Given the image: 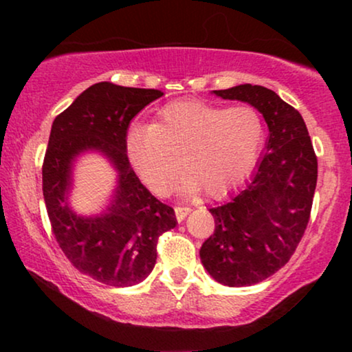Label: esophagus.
Returning a JSON list of instances; mask_svg holds the SVG:
<instances>
[{
	"label": "esophagus",
	"mask_w": 352,
	"mask_h": 352,
	"mask_svg": "<svg viewBox=\"0 0 352 352\" xmlns=\"http://www.w3.org/2000/svg\"><path fill=\"white\" fill-rule=\"evenodd\" d=\"M175 213H176V219L181 223V221L190 213V208L189 206H175Z\"/></svg>",
	"instance_id": "1"
}]
</instances>
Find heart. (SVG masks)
I'll return each instance as SVG.
<instances>
[{"mask_svg": "<svg viewBox=\"0 0 352 352\" xmlns=\"http://www.w3.org/2000/svg\"><path fill=\"white\" fill-rule=\"evenodd\" d=\"M266 128L250 105L223 107L181 100L163 107L153 124L128 129L126 153L141 181L165 195L181 166L179 189L223 197L242 184L263 151Z\"/></svg>", "mask_w": 352, "mask_h": 352, "instance_id": "obj_1", "label": "heart"}]
</instances>
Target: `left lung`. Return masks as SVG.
Segmentation results:
<instances>
[{"mask_svg": "<svg viewBox=\"0 0 352 352\" xmlns=\"http://www.w3.org/2000/svg\"><path fill=\"white\" fill-rule=\"evenodd\" d=\"M214 94L258 109L269 126V139L247 187L228 204L210 208L214 232L201 245L200 258L223 285H254L285 266L305 235L317 184V157L301 113L272 89L240 85Z\"/></svg>", "mask_w": 352, "mask_h": 352, "instance_id": "1", "label": "left lung"}]
</instances>
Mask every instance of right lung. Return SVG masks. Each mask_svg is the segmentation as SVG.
<instances>
[{
  "label": "right lung",
  "instance_id": "right-lung-1",
  "mask_svg": "<svg viewBox=\"0 0 352 352\" xmlns=\"http://www.w3.org/2000/svg\"><path fill=\"white\" fill-rule=\"evenodd\" d=\"M158 89L124 88L109 81L83 91L52 123L43 160V195L52 234L81 274L110 287H131L152 272L158 237L176 226L175 210L139 181L126 153L131 120L162 98ZM100 150L119 171V186L107 214L76 217L66 204L71 160Z\"/></svg>",
  "mask_w": 352,
  "mask_h": 352
}]
</instances>
